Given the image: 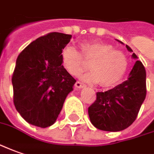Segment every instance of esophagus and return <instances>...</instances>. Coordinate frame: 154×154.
<instances>
[{"instance_id": "esophagus-1", "label": "esophagus", "mask_w": 154, "mask_h": 154, "mask_svg": "<svg viewBox=\"0 0 154 154\" xmlns=\"http://www.w3.org/2000/svg\"><path fill=\"white\" fill-rule=\"evenodd\" d=\"M75 87L77 88H85L86 86H85V84H83V83L80 82H77L75 83Z\"/></svg>"}]
</instances>
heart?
<instances>
[{
    "label": "heart",
    "mask_w": 154,
    "mask_h": 154,
    "mask_svg": "<svg viewBox=\"0 0 154 154\" xmlns=\"http://www.w3.org/2000/svg\"><path fill=\"white\" fill-rule=\"evenodd\" d=\"M81 52L72 46H66L61 53L66 70L72 76H79L85 69V61H91V72L82 79L89 83H97L103 88L118 85L127 73L128 58L122 51L115 50L111 44L93 41L81 44Z\"/></svg>",
    "instance_id": "heart-1"
}]
</instances>
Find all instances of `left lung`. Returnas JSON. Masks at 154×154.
<instances>
[{
  "label": "left lung",
  "mask_w": 154,
  "mask_h": 154,
  "mask_svg": "<svg viewBox=\"0 0 154 154\" xmlns=\"http://www.w3.org/2000/svg\"><path fill=\"white\" fill-rule=\"evenodd\" d=\"M126 47L133 51L128 45ZM132 57L137 58L135 53ZM146 93V71L143 63L136 61L125 82L107 92H97V99L88 107L92 125L108 132L128 128L137 118Z\"/></svg>",
  "instance_id": "obj_1"
}]
</instances>
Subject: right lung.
I'll return each mask as SVG.
<instances>
[{"label":"right lung","instance_id":"add662e5","mask_svg":"<svg viewBox=\"0 0 154 154\" xmlns=\"http://www.w3.org/2000/svg\"><path fill=\"white\" fill-rule=\"evenodd\" d=\"M72 35L51 32L40 36L19 54L12 75L17 112L32 125L47 128L57 120L76 80L62 65V49Z\"/></svg>","mask_w":154,"mask_h":154}]
</instances>
